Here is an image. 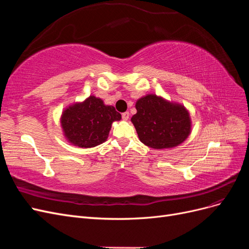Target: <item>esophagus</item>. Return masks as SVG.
<instances>
[{
	"mask_svg": "<svg viewBox=\"0 0 249 249\" xmlns=\"http://www.w3.org/2000/svg\"><path fill=\"white\" fill-rule=\"evenodd\" d=\"M122 116H123L124 120H127V119H129V117H130V113L129 112H124L123 114H122Z\"/></svg>",
	"mask_w": 249,
	"mask_h": 249,
	"instance_id": "34e87169",
	"label": "esophagus"
}]
</instances>
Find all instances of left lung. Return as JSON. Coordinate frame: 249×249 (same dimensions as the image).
Instances as JSON below:
<instances>
[{"mask_svg": "<svg viewBox=\"0 0 249 249\" xmlns=\"http://www.w3.org/2000/svg\"><path fill=\"white\" fill-rule=\"evenodd\" d=\"M136 110L131 122L140 141L149 147L162 149L178 146L191 133L189 112L182 105L147 94L137 101Z\"/></svg>", "mask_w": 249, "mask_h": 249, "instance_id": "left-lung-1", "label": "left lung"}]
</instances>
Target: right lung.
<instances>
[{"label":"right lung","instance_id":"1","mask_svg":"<svg viewBox=\"0 0 249 249\" xmlns=\"http://www.w3.org/2000/svg\"><path fill=\"white\" fill-rule=\"evenodd\" d=\"M122 115L113 106L90 95L83 103L66 108L61 116L64 136L71 144L79 147H94L107 140L113 122Z\"/></svg>","mask_w":249,"mask_h":249}]
</instances>
